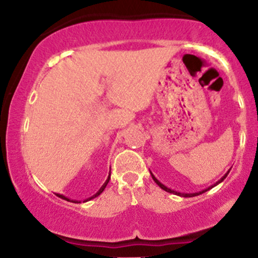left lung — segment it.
Returning a JSON list of instances; mask_svg holds the SVG:
<instances>
[{
	"label": "left lung",
	"mask_w": 258,
	"mask_h": 258,
	"mask_svg": "<svg viewBox=\"0 0 258 258\" xmlns=\"http://www.w3.org/2000/svg\"><path fill=\"white\" fill-rule=\"evenodd\" d=\"M229 171H230V170H229ZM229 171H228V172H227L226 174H224V176H223V177H222V178H221V179H218V180H217V182H216V183H215V184L210 185V186H209V188L204 189V190H201V191H198V193H179V191H176V190H173V189H171V188H167V186H166V185H164V184H162V183H161V182H160V180H159L158 178H156V177H155V176H154V174H153L152 172H150V174H152V177H153L154 182H155V183H156V184H158V185L160 186V188H161V189H164V190H165V191H167V193H172V194L179 195V197H184V198H191V197H197V195H200V194L205 193V191H207V190H210V189H211V188H214V186H216V185H217V184H220V183H221V182H223V180H224V178H226V177L228 176V173H229Z\"/></svg>",
	"instance_id": "8db88e82"
}]
</instances>
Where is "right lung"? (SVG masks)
<instances>
[{
  "instance_id": "obj_1",
  "label": "right lung",
  "mask_w": 258,
  "mask_h": 258,
  "mask_svg": "<svg viewBox=\"0 0 258 258\" xmlns=\"http://www.w3.org/2000/svg\"><path fill=\"white\" fill-rule=\"evenodd\" d=\"M109 179H110V171H109V176H108V178H106V180L104 182V184H103L102 186H100L99 190L97 191V193L94 194V195H92L91 198H88V199H85V200H84V203H86V201H90V200H92V199H94V198H97V197H98V195L102 194V193H103V190H104V189H105L106 184H108V183H109ZM55 195H57L58 198H60V199L67 200V201H70V203H75V204H80V203H81V201H80V200H72V199H69V198L64 197L63 194H58V193H55Z\"/></svg>"
}]
</instances>
